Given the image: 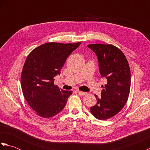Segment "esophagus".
I'll return each mask as SVG.
<instances>
[{
	"label": "esophagus",
	"mask_w": 150,
	"mask_h": 150,
	"mask_svg": "<svg viewBox=\"0 0 150 150\" xmlns=\"http://www.w3.org/2000/svg\"><path fill=\"white\" fill-rule=\"evenodd\" d=\"M77 93L79 95H81V96H84V95L87 94L86 93V92H83V91H78Z\"/></svg>",
	"instance_id": "obj_1"
}]
</instances>
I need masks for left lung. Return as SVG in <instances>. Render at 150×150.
Wrapping results in <instances>:
<instances>
[{"label":"left lung","mask_w":150,"mask_h":150,"mask_svg":"<svg viewBox=\"0 0 150 150\" xmlns=\"http://www.w3.org/2000/svg\"><path fill=\"white\" fill-rule=\"evenodd\" d=\"M88 46L96 53L100 75L107 79L101 97L95 95L97 104L90 108V111L97 119L106 120L119 113L128 100L131 86L129 66L122 51L112 44Z\"/></svg>","instance_id":"left-lung-1"}]
</instances>
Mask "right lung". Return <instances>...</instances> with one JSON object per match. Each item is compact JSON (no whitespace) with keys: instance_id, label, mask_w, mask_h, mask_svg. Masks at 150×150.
<instances>
[{"instance_id":"1","label":"right lung","mask_w":150,"mask_h":150,"mask_svg":"<svg viewBox=\"0 0 150 150\" xmlns=\"http://www.w3.org/2000/svg\"><path fill=\"white\" fill-rule=\"evenodd\" d=\"M81 42H47L37 47L28 55L22 68V93L38 115L50 118L66 106L72 91H65L54 84V77L68 57Z\"/></svg>"}]
</instances>
